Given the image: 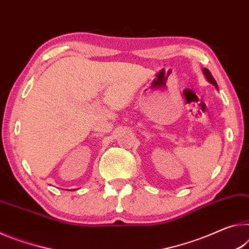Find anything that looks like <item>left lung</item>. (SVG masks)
Here are the masks:
<instances>
[{"label":"left lung","instance_id":"8db88e82","mask_svg":"<svg viewBox=\"0 0 249 249\" xmlns=\"http://www.w3.org/2000/svg\"><path fill=\"white\" fill-rule=\"evenodd\" d=\"M202 71H203V74H204V76H205V78H206V80L209 81V83H211L212 85H213V86L216 88V89H218V86H217V83L216 81H215V79H214V77L212 76V74L210 72V71L209 69H206V68H202Z\"/></svg>","mask_w":249,"mask_h":249}]
</instances>
